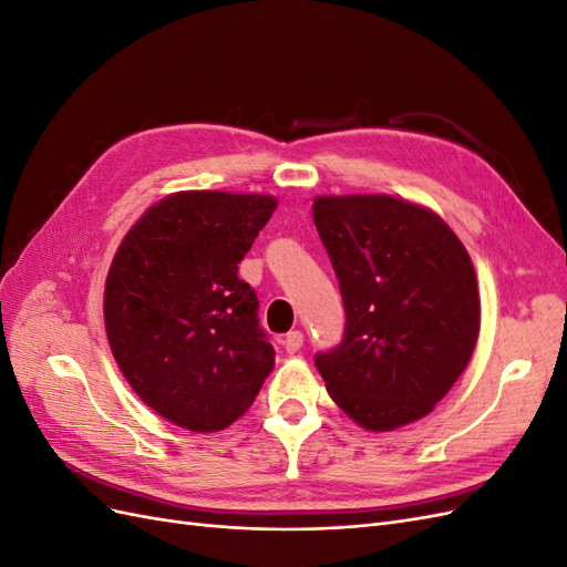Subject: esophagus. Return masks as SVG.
Here are the masks:
<instances>
[{
	"label": "esophagus",
	"instance_id": "obj_1",
	"mask_svg": "<svg viewBox=\"0 0 567 567\" xmlns=\"http://www.w3.org/2000/svg\"><path fill=\"white\" fill-rule=\"evenodd\" d=\"M302 342H305L302 331H290V333H286V338H284V348H286L288 354H296V352L302 348Z\"/></svg>",
	"mask_w": 567,
	"mask_h": 567
}]
</instances>
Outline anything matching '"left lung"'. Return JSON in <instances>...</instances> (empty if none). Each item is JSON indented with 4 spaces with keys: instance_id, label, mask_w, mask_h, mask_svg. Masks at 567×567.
Masks as SVG:
<instances>
[{
    "instance_id": "8db88e82",
    "label": "left lung",
    "mask_w": 567,
    "mask_h": 567,
    "mask_svg": "<svg viewBox=\"0 0 567 567\" xmlns=\"http://www.w3.org/2000/svg\"><path fill=\"white\" fill-rule=\"evenodd\" d=\"M315 225L346 307L340 346L315 364L369 431L425 416L466 369L480 331L473 262L444 221L390 196H323Z\"/></svg>"
}]
</instances>
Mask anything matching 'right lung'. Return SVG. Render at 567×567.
I'll return each mask as SVG.
<instances>
[{
	"label": "right lung",
	"instance_id": "1",
	"mask_svg": "<svg viewBox=\"0 0 567 567\" xmlns=\"http://www.w3.org/2000/svg\"><path fill=\"white\" fill-rule=\"evenodd\" d=\"M274 210L271 196H167L113 257L104 319L115 362L153 411L194 433L246 414L274 369L260 300L238 279Z\"/></svg>",
	"mask_w": 567,
	"mask_h": 567
}]
</instances>
